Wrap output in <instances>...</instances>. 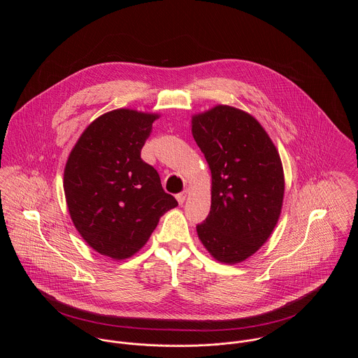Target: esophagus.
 Instances as JSON below:
<instances>
[{"label":"esophagus","mask_w":358,"mask_h":358,"mask_svg":"<svg viewBox=\"0 0 358 358\" xmlns=\"http://www.w3.org/2000/svg\"><path fill=\"white\" fill-rule=\"evenodd\" d=\"M187 196H189V192H187V190H185V192L179 193V194L176 196V200H178V203H179L180 205L185 204V201H186Z\"/></svg>","instance_id":"obj_1"}]
</instances>
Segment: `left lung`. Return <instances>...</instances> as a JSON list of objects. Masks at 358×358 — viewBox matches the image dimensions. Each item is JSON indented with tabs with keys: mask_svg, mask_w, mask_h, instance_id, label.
Instances as JSON below:
<instances>
[{
	"mask_svg": "<svg viewBox=\"0 0 358 358\" xmlns=\"http://www.w3.org/2000/svg\"><path fill=\"white\" fill-rule=\"evenodd\" d=\"M192 134L210 171V210L197 234L215 260H247L268 240L282 209L284 168L250 113L216 104L192 115Z\"/></svg>",
	"mask_w": 358,
	"mask_h": 358,
	"instance_id": "obj_1",
	"label": "left lung"
}]
</instances>
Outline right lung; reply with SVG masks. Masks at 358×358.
I'll return each mask as SVG.
<instances>
[{"label":"right lung","mask_w":358,"mask_h":358,"mask_svg":"<svg viewBox=\"0 0 358 358\" xmlns=\"http://www.w3.org/2000/svg\"><path fill=\"white\" fill-rule=\"evenodd\" d=\"M158 113L115 108L94 120L69 154L66 204L80 236L98 254L124 260L149 241L178 201L141 158Z\"/></svg>","instance_id":"right-lung-1"}]
</instances>
